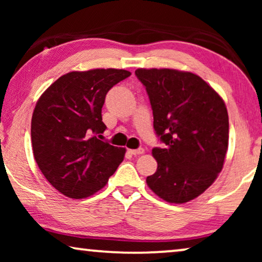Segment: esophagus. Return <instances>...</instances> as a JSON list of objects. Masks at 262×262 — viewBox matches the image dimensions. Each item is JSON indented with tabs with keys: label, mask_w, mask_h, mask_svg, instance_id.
<instances>
[{
	"label": "esophagus",
	"mask_w": 262,
	"mask_h": 262,
	"mask_svg": "<svg viewBox=\"0 0 262 262\" xmlns=\"http://www.w3.org/2000/svg\"><path fill=\"white\" fill-rule=\"evenodd\" d=\"M130 152L134 156H137V155H142V154H144V149L143 148H138V149H134V150H130Z\"/></svg>",
	"instance_id": "esophagus-1"
}]
</instances>
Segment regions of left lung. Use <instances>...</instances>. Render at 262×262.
<instances>
[{
  "instance_id": "obj_1",
  "label": "left lung",
  "mask_w": 262,
  "mask_h": 262,
  "mask_svg": "<svg viewBox=\"0 0 262 262\" xmlns=\"http://www.w3.org/2000/svg\"><path fill=\"white\" fill-rule=\"evenodd\" d=\"M148 93L154 128L163 148H154L150 189L168 203L196 198L223 168L229 117L223 99L198 75L174 69H137Z\"/></svg>"
}]
</instances>
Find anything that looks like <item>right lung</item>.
<instances>
[{
    "label": "right lung",
    "instance_id": "obj_1",
    "mask_svg": "<svg viewBox=\"0 0 262 262\" xmlns=\"http://www.w3.org/2000/svg\"><path fill=\"white\" fill-rule=\"evenodd\" d=\"M131 75L123 69L71 71L53 82L35 105L31 124L39 169L62 194L82 199L107 184L125 148L100 141L101 108L113 85Z\"/></svg>",
    "mask_w": 262,
    "mask_h": 262
}]
</instances>
